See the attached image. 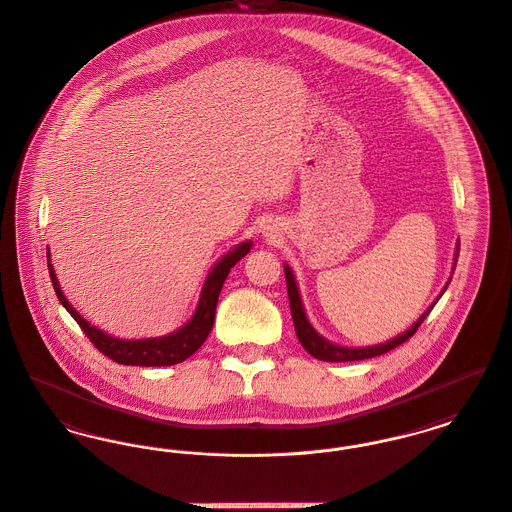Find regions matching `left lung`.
<instances>
[{"label":"left lung","instance_id":"8db88e82","mask_svg":"<svg viewBox=\"0 0 512 512\" xmlns=\"http://www.w3.org/2000/svg\"><path fill=\"white\" fill-rule=\"evenodd\" d=\"M458 252H460V242H456V254H454V268H456V262H458ZM285 270V281H287V293H289V307H291V316H293V324H295V334L301 341V345L307 349L308 353L320 361H328V363H343V361H361V359H371L376 355H382L398 345H402L404 341L409 340L417 328L421 326V322L429 316V312L433 310V307L437 305V301L443 297L450 279L446 281V285L441 291V295L435 299V303L431 307L427 308L417 322H413V326L406 330L404 334H400L398 338L394 340L384 341V343H378V345H369V347H341L336 345L332 341L324 340L308 322L307 314H305V308H303V301H301V295H299V287H297V281H295V275L293 270L289 268V264L283 266Z\"/></svg>","mask_w":512,"mask_h":512}]
</instances>
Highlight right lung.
<instances>
[{
  "label": "right lung",
  "instance_id": "add662e5",
  "mask_svg": "<svg viewBox=\"0 0 512 512\" xmlns=\"http://www.w3.org/2000/svg\"><path fill=\"white\" fill-rule=\"evenodd\" d=\"M250 246H252V240L240 242L211 268V272L205 279L204 289L200 293V301H198L196 312L180 330L167 334V336H161V338H145V340H120V338L108 336L97 326H91L75 308L71 307L66 295L62 293L58 277H56L54 268L50 264L48 248H46V252H48L46 256H48L50 279H52V285H54V291H56L60 303L64 305V308L73 316V320L81 326L85 336L91 340V343L101 353L110 357L112 361L120 363V365L171 367L176 363H182L190 355H194L202 347V343L207 340V336L213 328L215 308H217V299H219L221 287H223L227 275L231 272V268L239 262L240 258H244L250 252Z\"/></svg>",
  "mask_w": 512,
  "mask_h": 512
}]
</instances>
